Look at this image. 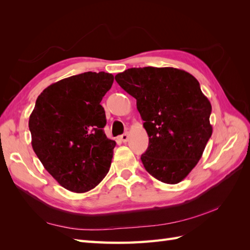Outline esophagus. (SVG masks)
<instances>
[{
	"label": "esophagus",
	"mask_w": 250,
	"mask_h": 250,
	"mask_svg": "<svg viewBox=\"0 0 250 250\" xmlns=\"http://www.w3.org/2000/svg\"><path fill=\"white\" fill-rule=\"evenodd\" d=\"M120 139H121V141H122L123 143H126L128 141V139H129V134H128V132H125V133H123L122 135H121Z\"/></svg>",
	"instance_id": "34e87169"
}]
</instances>
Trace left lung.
I'll list each match as a JSON object with an SVG mask.
<instances>
[{"label":"left lung","instance_id":"left-lung-1","mask_svg":"<svg viewBox=\"0 0 250 250\" xmlns=\"http://www.w3.org/2000/svg\"><path fill=\"white\" fill-rule=\"evenodd\" d=\"M116 81L137 99L149 137L141 160L146 171L165 184L185 179L198 164L213 128L211 105L190 73L174 67H131Z\"/></svg>","mask_w":250,"mask_h":250}]
</instances>
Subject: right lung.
I'll return each instance as SVG.
<instances>
[{"mask_svg": "<svg viewBox=\"0 0 250 250\" xmlns=\"http://www.w3.org/2000/svg\"><path fill=\"white\" fill-rule=\"evenodd\" d=\"M113 76L86 72L53 83L36 99L29 118L35 154L64 188L84 193L109 171L116 142L107 139L100 104Z\"/></svg>", "mask_w": 250, "mask_h": 250, "instance_id": "add662e5", "label": "right lung"}]
</instances>
